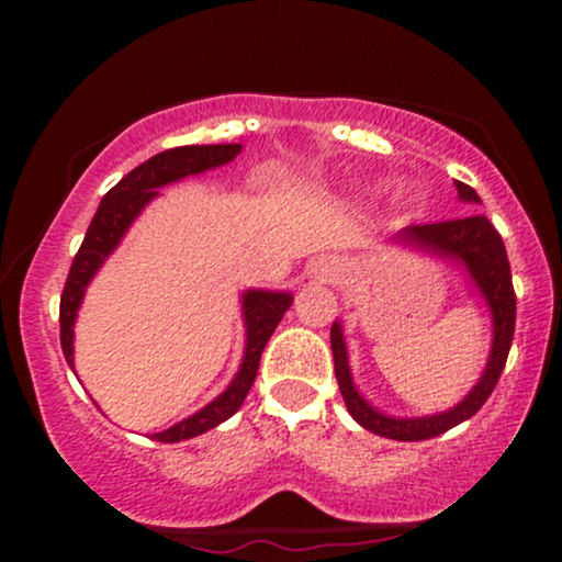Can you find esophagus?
<instances>
[{"label":"esophagus","instance_id":"1","mask_svg":"<svg viewBox=\"0 0 562 562\" xmlns=\"http://www.w3.org/2000/svg\"><path fill=\"white\" fill-rule=\"evenodd\" d=\"M308 274L317 277V280H322V282H330V280H335V274H338V263H335L333 259H314L312 263H308Z\"/></svg>","mask_w":562,"mask_h":562}]
</instances>
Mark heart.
Here are the masks:
<instances>
[{"mask_svg":"<svg viewBox=\"0 0 562 562\" xmlns=\"http://www.w3.org/2000/svg\"><path fill=\"white\" fill-rule=\"evenodd\" d=\"M398 198H402L404 203H406V200H412V192L409 190H402V192H398Z\"/></svg>","mask_w":562,"mask_h":562,"instance_id":"obj_1","label":"heart"}]
</instances>
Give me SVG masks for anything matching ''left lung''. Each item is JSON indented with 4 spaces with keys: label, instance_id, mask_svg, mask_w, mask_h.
<instances>
[{
    "label": "left lung",
    "instance_id": "8db88e82",
    "mask_svg": "<svg viewBox=\"0 0 562 562\" xmlns=\"http://www.w3.org/2000/svg\"><path fill=\"white\" fill-rule=\"evenodd\" d=\"M454 184L460 200H465V203H481L473 187L462 182ZM393 243L420 250L425 256H436V259L449 261L451 267H460L468 277V285L486 303L488 314H492V351H488L486 367H483L479 383L468 391V396L460 404H454L447 412H436V415L425 417H393L367 402L362 393H359L357 383H353L344 325H340V319L333 322L330 346L335 359V378H338L340 393H344L348 415L362 425V428L370 430V434L393 438V441H425V438L441 436L454 428V425L470 420L486 404V398L492 396L496 380H499L502 370H505L509 344H513L515 333L513 277H509L507 250L499 232L481 214L454 218V222L406 227L393 237Z\"/></svg>",
    "mask_w": 562,
    "mask_h": 562
}]
</instances>
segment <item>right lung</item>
<instances>
[{"instance_id":"obj_1","label":"right lung","mask_w":562,"mask_h":562,"mask_svg":"<svg viewBox=\"0 0 562 562\" xmlns=\"http://www.w3.org/2000/svg\"><path fill=\"white\" fill-rule=\"evenodd\" d=\"M243 145H184L171 147V150L158 153L137 169L128 171L119 184L102 198L100 209L89 224L87 237H83L79 254H76L70 272L63 288L60 299V346L66 353V362L74 370V325L79 317V308L87 293L89 282L100 272L108 256L119 248L124 235L137 222V216L145 211L150 200L160 195V187L179 182L184 177H198V173L218 169V166L229 164L237 158ZM293 303V293L288 290H245L243 293V319H245V351L240 370L235 372L232 383L224 389L214 402H209L195 415L184 417L182 423L171 425V428L153 434L156 441L177 443L195 438L205 430L216 428L218 423L229 420L240 404L248 396L250 385H254L256 372H259L261 351L272 338L274 327L285 317V312ZM76 372V370H74Z\"/></svg>"}]
</instances>
